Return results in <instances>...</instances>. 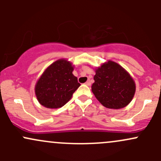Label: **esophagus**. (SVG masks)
<instances>
[{
    "label": "esophagus",
    "mask_w": 161,
    "mask_h": 161,
    "mask_svg": "<svg viewBox=\"0 0 161 161\" xmlns=\"http://www.w3.org/2000/svg\"><path fill=\"white\" fill-rule=\"evenodd\" d=\"M86 85H87V86H90V85H91V81H90V80H88V81H87V82H86Z\"/></svg>",
    "instance_id": "34e87169"
}]
</instances>
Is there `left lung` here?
Listing matches in <instances>:
<instances>
[{"label":"left lung","instance_id":"8db88e82","mask_svg":"<svg viewBox=\"0 0 161 161\" xmlns=\"http://www.w3.org/2000/svg\"><path fill=\"white\" fill-rule=\"evenodd\" d=\"M92 92L105 108L121 109L127 106L136 92V83L118 63L108 61L95 69Z\"/></svg>","mask_w":161,"mask_h":161}]
</instances>
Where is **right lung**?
I'll return each mask as SVG.
<instances>
[{"instance_id": "add662e5", "label": "right lung", "mask_w": 161, "mask_h": 161, "mask_svg": "<svg viewBox=\"0 0 161 161\" xmlns=\"http://www.w3.org/2000/svg\"><path fill=\"white\" fill-rule=\"evenodd\" d=\"M74 65L66 59H59L48 66L37 80L35 94L42 106L57 109L71 100L80 84L72 74Z\"/></svg>"}]
</instances>
